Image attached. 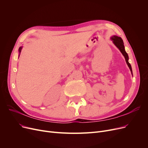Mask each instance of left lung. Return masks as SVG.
I'll use <instances>...</instances> for the list:
<instances>
[{"mask_svg": "<svg viewBox=\"0 0 148 148\" xmlns=\"http://www.w3.org/2000/svg\"><path fill=\"white\" fill-rule=\"evenodd\" d=\"M111 40L113 41V44L119 49V50H120V51L122 53V54L123 55V56L125 57V59L127 64V65H128L129 68L130 69V71H131V74H133V72H132L131 66L130 64L128 62V59H129L128 55V54L127 53V52H126L125 50V47H124L123 42L122 39L121 37H119V36H113L111 38Z\"/></svg>", "mask_w": 148, "mask_h": 148, "instance_id": "obj_1", "label": "left lung"}]
</instances>
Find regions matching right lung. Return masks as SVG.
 <instances>
[{
	"label": "right lung",
	"mask_w": 148,
	"mask_h": 148,
	"mask_svg": "<svg viewBox=\"0 0 148 148\" xmlns=\"http://www.w3.org/2000/svg\"><path fill=\"white\" fill-rule=\"evenodd\" d=\"M21 49H22V47H20L19 48V49H18V51H19V53H20V52H21Z\"/></svg>",
	"instance_id": "obj_1"
}]
</instances>
